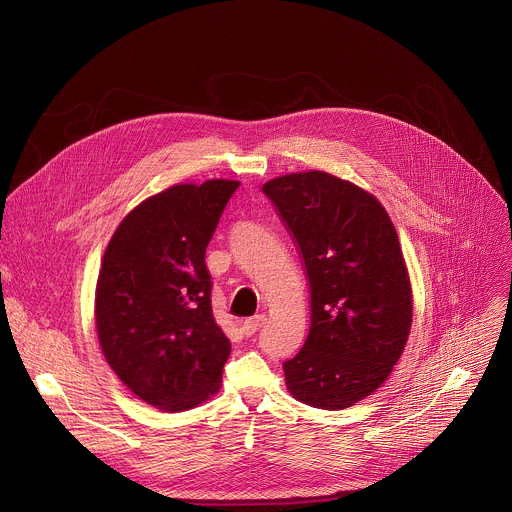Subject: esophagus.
Listing matches in <instances>:
<instances>
[{"instance_id": "34e87169", "label": "esophagus", "mask_w": 512, "mask_h": 512, "mask_svg": "<svg viewBox=\"0 0 512 512\" xmlns=\"http://www.w3.org/2000/svg\"><path fill=\"white\" fill-rule=\"evenodd\" d=\"M264 323H266V315H254V317H250V319H246V321L242 323V333L250 337V335H254L258 329H262Z\"/></svg>"}]
</instances>
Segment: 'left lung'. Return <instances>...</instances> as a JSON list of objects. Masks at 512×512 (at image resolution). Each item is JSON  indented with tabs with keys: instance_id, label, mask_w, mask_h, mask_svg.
Returning a JSON list of instances; mask_svg holds the SVG:
<instances>
[{
	"instance_id": "obj_1",
	"label": "left lung",
	"mask_w": 512,
	"mask_h": 512,
	"mask_svg": "<svg viewBox=\"0 0 512 512\" xmlns=\"http://www.w3.org/2000/svg\"><path fill=\"white\" fill-rule=\"evenodd\" d=\"M262 191L292 234L309 284L311 325L284 363L293 398L343 410L398 363L412 327V286L380 201L325 171L276 177Z\"/></svg>"
}]
</instances>
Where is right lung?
I'll return each mask as SVG.
<instances>
[{
	"mask_svg": "<svg viewBox=\"0 0 512 512\" xmlns=\"http://www.w3.org/2000/svg\"><path fill=\"white\" fill-rule=\"evenodd\" d=\"M238 181L173 185L130 211L98 274V343L116 376L163 412L220 390L230 341L211 307L205 250Z\"/></svg>",
	"mask_w": 512,
	"mask_h": 512,
	"instance_id": "add662e5",
	"label": "right lung"
}]
</instances>
